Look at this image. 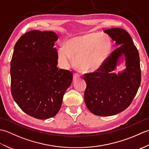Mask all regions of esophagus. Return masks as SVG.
Here are the masks:
<instances>
[{
	"instance_id": "34e87169",
	"label": "esophagus",
	"mask_w": 149,
	"mask_h": 149,
	"mask_svg": "<svg viewBox=\"0 0 149 149\" xmlns=\"http://www.w3.org/2000/svg\"><path fill=\"white\" fill-rule=\"evenodd\" d=\"M79 75L78 74H75L74 75V77H73V81H75L76 79H79Z\"/></svg>"
}]
</instances>
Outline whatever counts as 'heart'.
I'll list each match as a JSON object with an SVG mask.
<instances>
[{
    "label": "heart",
    "instance_id": "obj_1",
    "mask_svg": "<svg viewBox=\"0 0 149 149\" xmlns=\"http://www.w3.org/2000/svg\"><path fill=\"white\" fill-rule=\"evenodd\" d=\"M111 49V41L106 34L89 33L68 39L58 49L57 57L63 67L68 68L73 59L80 72L91 73L104 65Z\"/></svg>",
    "mask_w": 149,
    "mask_h": 149
}]
</instances>
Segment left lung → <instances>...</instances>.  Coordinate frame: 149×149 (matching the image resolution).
<instances>
[{"mask_svg": "<svg viewBox=\"0 0 149 149\" xmlns=\"http://www.w3.org/2000/svg\"><path fill=\"white\" fill-rule=\"evenodd\" d=\"M104 32L119 47L97 72L84 74V101L91 113L107 116L123 111L131 104L141 83V69L138 51L127 31L112 28ZM123 58L126 68L118 74L113 72Z\"/></svg>", "mask_w": 149, "mask_h": 149, "instance_id": "8db88e82", "label": "left lung"}]
</instances>
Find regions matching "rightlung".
Instances as JSON below:
<instances>
[{"label": "right lung", "instance_id": "add662e5", "mask_svg": "<svg viewBox=\"0 0 149 149\" xmlns=\"http://www.w3.org/2000/svg\"><path fill=\"white\" fill-rule=\"evenodd\" d=\"M52 31H31L16 43L11 61V91L27 115L38 119L54 116L72 81V73L58 69Z\"/></svg>", "mask_w": 149, "mask_h": 149}]
</instances>
